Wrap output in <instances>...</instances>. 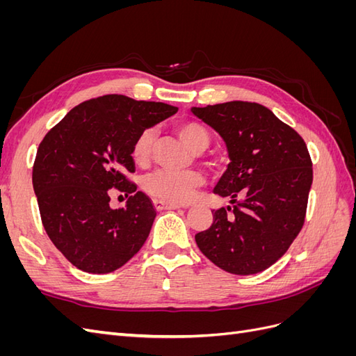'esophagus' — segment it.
<instances>
[{
  "label": "esophagus",
  "instance_id": "obj_1",
  "mask_svg": "<svg viewBox=\"0 0 356 356\" xmlns=\"http://www.w3.org/2000/svg\"><path fill=\"white\" fill-rule=\"evenodd\" d=\"M153 204H154V208L157 211H169V209H179V208H182V207H179V204H177V203H169V202L159 200V199H154Z\"/></svg>",
  "mask_w": 356,
  "mask_h": 356
}]
</instances>
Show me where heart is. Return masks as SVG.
<instances>
[{
  "label": "heart",
  "instance_id": "heart-1",
  "mask_svg": "<svg viewBox=\"0 0 356 356\" xmlns=\"http://www.w3.org/2000/svg\"><path fill=\"white\" fill-rule=\"evenodd\" d=\"M177 134L193 153H202L211 143L209 132L197 122H186L177 127ZM157 134L153 127L144 129L134 139L131 157L138 166H147L152 160ZM203 186V177L199 172H170L157 170L143 179V188L154 199L170 203H187Z\"/></svg>",
  "mask_w": 356,
  "mask_h": 356
}]
</instances>
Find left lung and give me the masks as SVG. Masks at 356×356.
<instances>
[{"label": "left lung", "instance_id": "obj_1", "mask_svg": "<svg viewBox=\"0 0 356 356\" xmlns=\"http://www.w3.org/2000/svg\"><path fill=\"white\" fill-rule=\"evenodd\" d=\"M218 132L230 163L213 188L232 207L196 234L204 257L233 275H254L281 258L303 227L314 179L306 143L266 106L232 101L193 106Z\"/></svg>", "mask_w": 356, "mask_h": 356}]
</instances>
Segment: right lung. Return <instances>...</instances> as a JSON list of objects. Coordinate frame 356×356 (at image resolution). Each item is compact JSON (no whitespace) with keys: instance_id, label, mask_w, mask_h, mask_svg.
Returning a JSON list of instances; mask_svg holds the SVG:
<instances>
[{"instance_id":"1","label":"right lung","mask_w":356,"mask_h":356,"mask_svg":"<svg viewBox=\"0 0 356 356\" xmlns=\"http://www.w3.org/2000/svg\"><path fill=\"white\" fill-rule=\"evenodd\" d=\"M177 111L163 102L105 95L74 106L41 141L32 169L41 221L80 270L114 272L145 243L156 209L126 178L135 172L131 147L139 132ZM111 188L131 195L124 209L109 208Z\"/></svg>"}]
</instances>
